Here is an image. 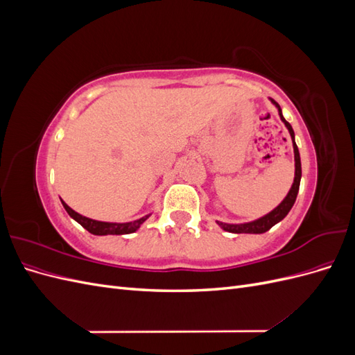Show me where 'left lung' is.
<instances>
[{
  "instance_id": "1",
  "label": "left lung",
  "mask_w": 355,
  "mask_h": 355,
  "mask_svg": "<svg viewBox=\"0 0 355 355\" xmlns=\"http://www.w3.org/2000/svg\"><path fill=\"white\" fill-rule=\"evenodd\" d=\"M278 110V115H280L282 121L284 123V125L287 127V130L290 133V137H292V142H293V153H295V179H293V185L292 188H290V191L287 192V196L284 197V200L278 204V206L271 210L268 214H265V216L256 219V220H252V222H245V223H225V222H219L218 220V225L228 232H234V234H263L266 232L268 230H271L275 223H278L280 220H283L287 213L290 211V209L293 207V204L296 201V197H297V192H299V185H300V176H302V167H300V155H299V149H297V145L295 142V132L292 125H290L286 118L283 116V112H282V108L280 105H278L274 99H270Z\"/></svg>"
}]
</instances>
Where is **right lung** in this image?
Here are the masks:
<instances>
[{"mask_svg":"<svg viewBox=\"0 0 355 355\" xmlns=\"http://www.w3.org/2000/svg\"><path fill=\"white\" fill-rule=\"evenodd\" d=\"M63 207L68 211L69 216L77 220L84 230H87L90 234L94 235H123V234H132L135 231H137L141 228V225L151 216V213L146 214V216L136 219L133 222H124V223H116V222H101V220H94L90 218H85L83 214L77 213L75 210H72L65 201H62Z\"/></svg>","mask_w":355,"mask_h":355,"instance_id":"1","label":"right lung"}]
</instances>
